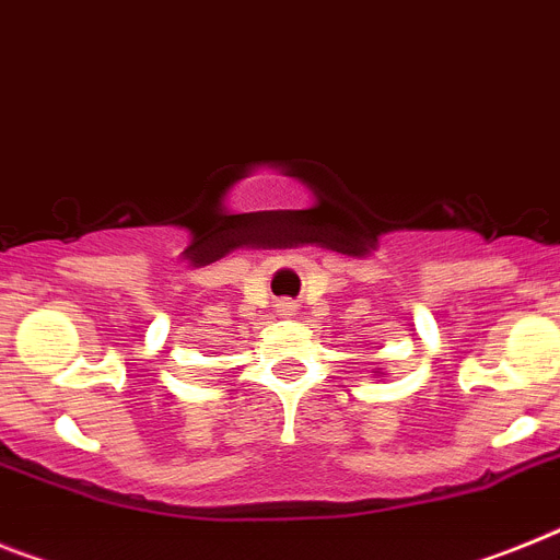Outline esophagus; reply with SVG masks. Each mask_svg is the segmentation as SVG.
I'll return each instance as SVG.
<instances>
[{"label":"esophagus","instance_id":"obj_1","mask_svg":"<svg viewBox=\"0 0 560 560\" xmlns=\"http://www.w3.org/2000/svg\"><path fill=\"white\" fill-rule=\"evenodd\" d=\"M289 308H291V303H283V312H289Z\"/></svg>","mask_w":560,"mask_h":560}]
</instances>
